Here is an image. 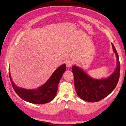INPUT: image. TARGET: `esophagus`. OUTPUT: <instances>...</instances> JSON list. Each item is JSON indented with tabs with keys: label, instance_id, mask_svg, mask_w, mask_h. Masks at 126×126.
Here are the masks:
<instances>
[{
	"label": "esophagus",
	"instance_id": "34e87169",
	"mask_svg": "<svg viewBox=\"0 0 126 126\" xmlns=\"http://www.w3.org/2000/svg\"><path fill=\"white\" fill-rule=\"evenodd\" d=\"M73 62H72L71 61H70V60L66 62V67H67V68H70V66H71L72 65H73Z\"/></svg>",
	"mask_w": 126,
	"mask_h": 126
}]
</instances>
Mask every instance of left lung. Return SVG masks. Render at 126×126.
I'll return each instance as SVG.
<instances>
[{"instance_id":"8db88e82","label":"left lung","mask_w":126,"mask_h":126,"mask_svg":"<svg viewBox=\"0 0 126 126\" xmlns=\"http://www.w3.org/2000/svg\"><path fill=\"white\" fill-rule=\"evenodd\" d=\"M111 45L116 57V67L107 78L94 79L79 66H72L75 88L77 95L82 100L90 102H98L110 94L116 87L119 79L120 64L115 47L113 43Z\"/></svg>"}]
</instances>
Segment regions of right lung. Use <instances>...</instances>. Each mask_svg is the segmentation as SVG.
<instances>
[{"mask_svg":"<svg viewBox=\"0 0 126 126\" xmlns=\"http://www.w3.org/2000/svg\"><path fill=\"white\" fill-rule=\"evenodd\" d=\"M66 70L65 64L61 65L56 69L47 81L36 89H28L18 87L11 78L10 71L9 77L15 92L25 101L33 104H45L51 101L57 92L58 85L64 73Z\"/></svg>","mask_w":126,"mask_h":126,"instance_id":"right-lung-1","label":"right lung"}]
</instances>
